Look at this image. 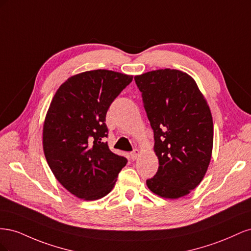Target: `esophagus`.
Returning <instances> with one entry per match:
<instances>
[{"label":"esophagus","instance_id":"1","mask_svg":"<svg viewBox=\"0 0 251 251\" xmlns=\"http://www.w3.org/2000/svg\"><path fill=\"white\" fill-rule=\"evenodd\" d=\"M140 151L139 150H137V149H135L132 153H131V158H132V160H136V159H137L139 156H140Z\"/></svg>","mask_w":251,"mask_h":251}]
</instances>
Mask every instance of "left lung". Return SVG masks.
I'll use <instances>...</instances> for the list:
<instances>
[{
  "instance_id": "left-lung-1",
  "label": "left lung",
  "mask_w": 251,
  "mask_h": 251,
  "mask_svg": "<svg viewBox=\"0 0 251 251\" xmlns=\"http://www.w3.org/2000/svg\"><path fill=\"white\" fill-rule=\"evenodd\" d=\"M135 81L154 131L159 160L147 185L162 198H181L200 184L208 169L214 143L210 109L187 73L160 69L136 75Z\"/></svg>"
}]
</instances>
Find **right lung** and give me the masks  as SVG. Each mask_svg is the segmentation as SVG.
I'll return each mask as SVG.
<instances>
[{
  "label": "right lung",
  "instance_id": "1",
  "mask_svg": "<svg viewBox=\"0 0 251 251\" xmlns=\"http://www.w3.org/2000/svg\"><path fill=\"white\" fill-rule=\"evenodd\" d=\"M132 80L115 71H86L68 78L52 98L43 127L44 154L57 181L79 199L107 196L127 162L103 138L110 105Z\"/></svg>",
  "mask_w": 251,
  "mask_h": 251
}]
</instances>
